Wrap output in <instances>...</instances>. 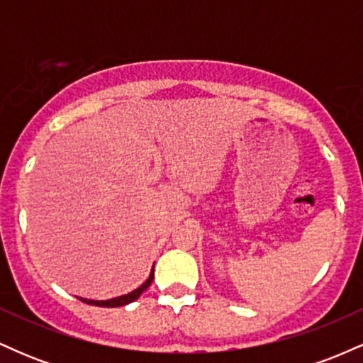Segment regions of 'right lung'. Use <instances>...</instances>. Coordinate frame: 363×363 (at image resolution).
<instances>
[{
  "label": "right lung",
  "mask_w": 363,
  "mask_h": 363,
  "mask_svg": "<svg viewBox=\"0 0 363 363\" xmlns=\"http://www.w3.org/2000/svg\"><path fill=\"white\" fill-rule=\"evenodd\" d=\"M152 281H153V268H152V273H150L148 280L145 281L141 286H138L136 290H133L131 294L121 295V297H116V298H109V301H89V298H82V297H80V301L85 303H90V306H99V307H123V306H128V303L135 302L136 298H138L140 295L148 289L150 283Z\"/></svg>",
  "instance_id": "right-lung-1"
}]
</instances>
